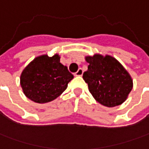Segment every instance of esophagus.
<instances>
[{
	"label": "esophagus",
	"mask_w": 149,
	"mask_h": 149,
	"mask_svg": "<svg viewBox=\"0 0 149 149\" xmlns=\"http://www.w3.org/2000/svg\"><path fill=\"white\" fill-rule=\"evenodd\" d=\"M82 74H83V71H82L81 68H79V69L77 70V72H75L74 76H76V77H81V76H82Z\"/></svg>",
	"instance_id": "esophagus-1"
}]
</instances>
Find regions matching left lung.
<instances>
[{"mask_svg":"<svg viewBox=\"0 0 149 149\" xmlns=\"http://www.w3.org/2000/svg\"><path fill=\"white\" fill-rule=\"evenodd\" d=\"M86 60L89 65L82 77L95 100L107 107L121 105L133 88L129 72L109 55L95 54L86 57Z\"/></svg>","mask_w":149,"mask_h":149,"instance_id":"obj_1","label":"left lung"}]
</instances>
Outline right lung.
Masks as SVG:
<instances>
[{"label": "right lung", "mask_w": 149, "mask_h": 149, "mask_svg": "<svg viewBox=\"0 0 149 149\" xmlns=\"http://www.w3.org/2000/svg\"><path fill=\"white\" fill-rule=\"evenodd\" d=\"M73 78L68 68L55 54L39 56L24 69L20 85L24 95L36 103H47L58 97Z\"/></svg>", "instance_id": "obj_1"}]
</instances>
